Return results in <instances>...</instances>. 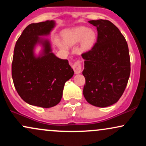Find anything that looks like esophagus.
<instances>
[{
  "label": "esophagus",
  "mask_w": 146,
  "mask_h": 146,
  "mask_svg": "<svg viewBox=\"0 0 146 146\" xmlns=\"http://www.w3.org/2000/svg\"><path fill=\"white\" fill-rule=\"evenodd\" d=\"M73 68L74 70L75 73V74H79L82 72V64H81V61L80 60H78L76 61L73 64Z\"/></svg>",
  "instance_id": "34e87169"
}]
</instances>
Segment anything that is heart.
I'll list each match as a JSON object with an SVG mask.
<instances>
[{
  "label": "heart",
  "mask_w": 146,
  "mask_h": 146,
  "mask_svg": "<svg viewBox=\"0 0 146 146\" xmlns=\"http://www.w3.org/2000/svg\"><path fill=\"white\" fill-rule=\"evenodd\" d=\"M64 40H56V44L62 49H68V46H73L82 42L81 48L82 50H88L93 46L96 34L93 31L85 27H79L75 29L65 31L63 34Z\"/></svg>",
  "instance_id": "b5f03b06"
}]
</instances>
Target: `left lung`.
<instances>
[{
  "mask_svg": "<svg viewBox=\"0 0 146 146\" xmlns=\"http://www.w3.org/2000/svg\"><path fill=\"white\" fill-rule=\"evenodd\" d=\"M88 23L97 27L98 40L90 51L82 54L86 79L83 94L91 105L104 108L118 102L128 84V46L124 36L110 21L100 19Z\"/></svg>",
  "mask_w": 146,
  "mask_h": 146,
  "instance_id": "1",
  "label": "left lung"
}]
</instances>
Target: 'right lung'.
<instances>
[{
	"label": "right lung",
	"mask_w": 146,
	"mask_h": 146,
	"mask_svg": "<svg viewBox=\"0 0 146 146\" xmlns=\"http://www.w3.org/2000/svg\"><path fill=\"white\" fill-rule=\"evenodd\" d=\"M56 26L54 21L28 25L15 45L11 75L18 95L30 105L51 108L62 97L65 82L74 74L67 60L58 58L52 52L48 36ZM43 46L39 56L34 53L35 46Z\"/></svg>",
	"instance_id": "right-lung-1"
}]
</instances>
